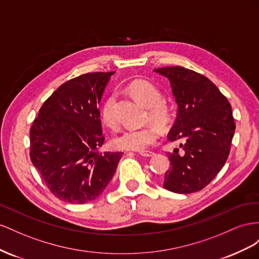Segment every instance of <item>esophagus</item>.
<instances>
[{"label": "esophagus", "instance_id": "1", "mask_svg": "<svg viewBox=\"0 0 259 259\" xmlns=\"http://www.w3.org/2000/svg\"><path fill=\"white\" fill-rule=\"evenodd\" d=\"M139 154L143 157H151V156H153L155 153L152 152V151H141V152H139Z\"/></svg>", "mask_w": 259, "mask_h": 259}]
</instances>
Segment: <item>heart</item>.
<instances>
[{
  "label": "heart",
  "mask_w": 259,
  "mask_h": 259,
  "mask_svg": "<svg viewBox=\"0 0 259 259\" xmlns=\"http://www.w3.org/2000/svg\"><path fill=\"white\" fill-rule=\"evenodd\" d=\"M129 92L149 107V115L152 120L159 124H167L171 119V107L164 100H160V91L152 82L144 79H137L128 85ZM101 120L109 128L117 125L115 114V97H108L101 107ZM159 138V129L150 123L141 128H127L113 138V145L117 150L144 151L154 144Z\"/></svg>",
  "instance_id": "b5f03b06"
}]
</instances>
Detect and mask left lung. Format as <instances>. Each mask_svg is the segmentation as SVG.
<instances>
[{"instance_id":"8db88e82","label":"left lung","mask_w":259,"mask_h":259,"mask_svg":"<svg viewBox=\"0 0 259 259\" xmlns=\"http://www.w3.org/2000/svg\"><path fill=\"white\" fill-rule=\"evenodd\" d=\"M170 82L178 105L168 140L180 149L169 153L165 189L189 194L215 178L230 153L235 123L230 103L211 81L181 66L154 69Z\"/></svg>"}]
</instances>
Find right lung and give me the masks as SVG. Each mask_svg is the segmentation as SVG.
<instances>
[{
	"label": "right lung",
	"instance_id": "obj_1",
	"mask_svg": "<svg viewBox=\"0 0 259 259\" xmlns=\"http://www.w3.org/2000/svg\"><path fill=\"white\" fill-rule=\"evenodd\" d=\"M114 72H91L62 84L43 103L30 129V158L61 201H94L113 179L121 152L104 143L98 108Z\"/></svg>",
	"mask_w": 259,
	"mask_h": 259
}]
</instances>
